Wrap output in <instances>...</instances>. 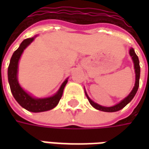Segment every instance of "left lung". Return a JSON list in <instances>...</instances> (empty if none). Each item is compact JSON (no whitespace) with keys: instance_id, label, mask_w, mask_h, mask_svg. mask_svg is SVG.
Segmentation results:
<instances>
[{"instance_id":"left-lung-1","label":"left lung","mask_w":149,"mask_h":149,"mask_svg":"<svg viewBox=\"0 0 149 149\" xmlns=\"http://www.w3.org/2000/svg\"><path fill=\"white\" fill-rule=\"evenodd\" d=\"M129 54L132 56V61L134 63V68H135V73H136V82H135V86L132 88V92L129 93L128 97H125V99L123 100H121L120 102L117 104H116L114 106L112 107H104L101 106L98 104L95 103L94 101L91 100L89 97H88L87 93H85V95L87 97L88 100L89 101V103L91 104V105L93 107H94L96 109L100 110V111H103V112H116V111H119V110L122 109L123 108H125L127 104H128L130 101H131L133 97H135V95L136 93V92L138 90V88H139V82H140V74H141V68H140V62H139V59H138V56L136 54L134 49L131 48L130 50H129Z\"/></svg>"}]
</instances>
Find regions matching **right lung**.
<instances>
[{"instance_id":"1","label":"right lung","mask_w":149,"mask_h":149,"mask_svg":"<svg viewBox=\"0 0 149 149\" xmlns=\"http://www.w3.org/2000/svg\"><path fill=\"white\" fill-rule=\"evenodd\" d=\"M34 38L35 37L24 40L20 45L19 48L13 52L8 68V79L13 96L18 104L29 112H40L52 109L58 104L62 97L64 88L68 82V79H66L63 82L58 92L54 96L47 98H34L21 87L17 81L18 62L21 58L22 52L33 40Z\"/></svg>"}]
</instances>
